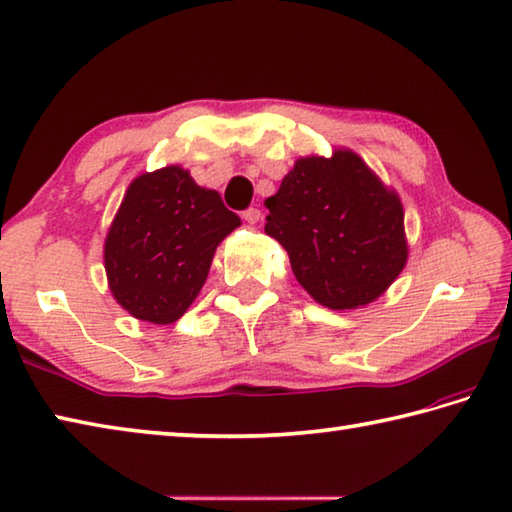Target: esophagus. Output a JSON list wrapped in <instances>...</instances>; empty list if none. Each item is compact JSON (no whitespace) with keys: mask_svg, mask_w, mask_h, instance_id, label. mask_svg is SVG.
Instances as JSON below:
<instances>
[{"mask_svg":"<svg viewBox=\"0 0 512 512\" xmlns=\"http://www.w3.org/2000/svg\"><path fill=\"white\" fill-rule=\"evenodd\" d=\"M243 218H245V223H249V225H256L258 220H260V209H258V207H249V209H245V211H243Z\"/></svg>","mask_w":512,"mask_h":512,"instance_id":"obj_1","label":"esophagus"}]
</instances>
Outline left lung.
Returning a JSON list of instances; mask_svg holds the SVG:
<instances>
[{"label":"left lung","instance_id":"left-lung-1","mask_svg":"<svg viewBox=\"0 0 512 512\" xmlns=\"http://www.w3.org/2000/svg\"><path fill=\"white\" fill-rule=\"evenodd\" d=\"M265 207V234L285 247L305 292L330 310L376 301L406 267L401 200L350 149L296 160Z\"/></svg>","mask_w":512,"mask_h":512}]
</instances>
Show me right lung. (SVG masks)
Wrapping results in <instances>:
<instances>
[{
    "instance_id": "add662e5",
    "label": "right lung",
    "mask_w": 512,
    "mask_h": 512,
    "mask_svg": "<svg viewBox=\"0 0 512 512\" xmlns=\"http://www.w3.org/2000/svg\"><path fill=\"white\" fill-rule=\"evenodd\" d=\"M238 225L218 191L198 187L182 167L142 173L104 240L113 298L140 321H178L205 285L220 240Z\"/></svg>"
}]
</instances>
